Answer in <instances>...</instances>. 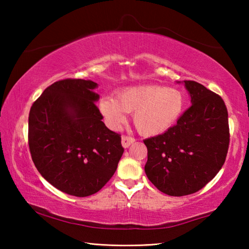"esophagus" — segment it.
<instances>
[{"instance_id":"esophagus-1","label":"esophagus","mask_w":249,"mask_h":249,"mask_svg":"<svg viewBox=\"0 0 249 249\" xmlns=\"http://www.w3.org/2000/svg\"><path fill=\"white\" fill-rule=\"evenodd\" d=\"M134 142H135V138L132 136H127V135H123V136H122V145H123V147H125V148L129 147L130 144H133Z\"/></svg>"}]
</instances>
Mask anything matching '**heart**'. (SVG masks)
I'll return each instance as SVG.
<instances>
[{"mask_svg":"<svg viewBox=\"0 0 249 249\" xmlns=\"http://www.w3.org/2000/svg\"><path fill=\"white\" fill-rule=\"evenodd\" d=\"M185 96L177 89L162 86H138L122 89L116 96H103L99 109L109 127L120 128L126 121V112L133 113L138 132L155 136L169 129L182 115Z\"/></svg>","mask_w":249,"mask_h":249,"instance_id":"obj_1","label":"heart"}]
</instances>
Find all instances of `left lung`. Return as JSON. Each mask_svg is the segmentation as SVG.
Masks as SVG:
<instances>
[{
  "label": "left lung",
  "mask_w": 249,
  "mask_h": 249,
  "mask_svg": "<svg viewBox=\"0 0 249 249\" xmlns=\"http://www.w3.org/2000/svg\"><path fill=\"white\" fill-rule=\"evenodd\" d=\"M192 105L165 133L147 138L145 172L159 191L171 196L196 193L224 165L230 145L224 101L204 86L184 80Z\"/></svg>",
  "instance_id": "left-lung-1"
}]
</instances>
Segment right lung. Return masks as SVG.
Masks as SVG:
<instances>
[{
    "label": "right lung",
    "instance_id": "1",
    "mask_svg": "<svg viewBox=\"0 0 249 249\" xmlns=\"http://www.w3.org/2000/svg\"><path fill=\"white\" fill-rule=\"evenodd\" d=\"M96 86L90 80H59L33 103L28 117L37 170L58 190L80 197L107 183L124 153L121 135L102 122Z\"/></svg>",
    "mask_w": 249,
    "mask_h": 249
}]
</instances>
